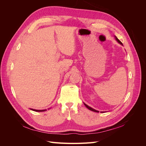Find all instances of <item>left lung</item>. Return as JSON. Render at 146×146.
I'll use <instances>...</instances> for the list:
<instances>
[{
	"label": "left lung",
	"instance_id": "left-lung-1",
	"mask_svg": "<svg viewBox=\"0 0 146 146\" xmlns=\"http://www.w3.org/2000/svg\"><path fill=\"white\" fill-rule=\"evenodd\" d=\"M116 40L119 42V43H120V44H122V42H121V41H120V40H119V39H118V38H117V37H116ZM85 104V105L86 106V107L87 108H88V109H89V110H91V111H94V112H99V111H97V110H94V109H93V108H92L91 107H89V106H88V105H87L86 104Z\"/></svg>",
	"mask_w": 146,
	"mask_h": 146
}]
</instances>
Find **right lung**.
Instances as JSON below:
<instances>
[{"mask_svg":"<svg viewBox=\"0 0 146 146\" xmlns=\"http://www.w3.org/2000/svg\"><path fill=\"white\" fill-rule=\"evenodd\" d=\"M32 110H33V111H46L45 110H33V109H32Z\"/></svg>","mask_w":146,"mask_h":146,"instance_id":"right-lung-1","label":"right lung"}]
</instances>
